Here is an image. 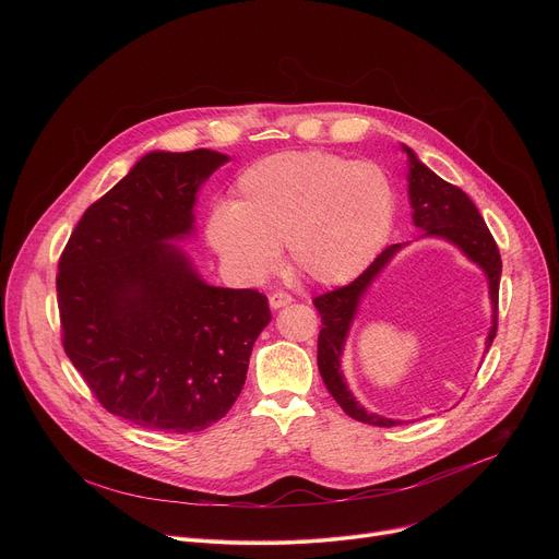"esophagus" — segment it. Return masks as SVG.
Returning a JSON list of instances; mask_svg holds the SVG:
<instances>
[{
    "label": "esophagus",
    "mask_w": 559,
    "mask_h": 559,
    "mask_svg": "<svg viewBox=\"0 0 559 559\" xmlns=\"http://www.w3.org/2000/svg\"><path fill=\"white\" fill-rule=\"evenodd\" d=\"M292 296L289 294H285V292H274L272 296H270V307L272 309H281V307H287V305H292Z\"/></svg>",
    "instance_id": "34e87169"
}]
</instances>
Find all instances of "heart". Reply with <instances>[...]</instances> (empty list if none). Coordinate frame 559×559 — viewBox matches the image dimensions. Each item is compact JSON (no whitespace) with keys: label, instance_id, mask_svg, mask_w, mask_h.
Returning a JSON list of instances; mask_svg holds the SVG:
<instances>
[{"label":"heart","instance_id":"1","mask_svg":"<svg viewBox=\"0 0 559 559\" xmlns=\"http://www.w3.org/2000/svg\"><path fill=\"white\" fill-rule=\"evenodd\" d=\"M395 192L373 164L330 152H281L236 177L231 203H216L205 238L225 270L257 285L281 265V246L298 274L336 287L358 278L393 227Z\"/></svg>","mask_w":559,"mask_h":559}]
</instances>
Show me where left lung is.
Segmentation results:
<instances>
[{"label": "left lung", "instance_id": "8db88e82", "mask_svg": "<svg viewBox=\"0 0 559 559\" xmlns=\"http://www.w3.org/2000/svg\"><path fill=\"white\" fill-rule=\"evenodd\" d=\"M407 154V181H409V205L412 218L418 229H423L420 238H440L449 246L457 248L471 263L480 267L489 283V298H491V330L487 336V349L491 347L498 330V292H500V274L502 261L500 250L493 241V236L483 221L480 212L473 205V201L455 186L440 179L433 170H429L418 154L403 143ZM407 248V243L389 246L354 283L334 289L313 298L316 309L321 311V334H318V371H321L325 386L334 395V401L343 407L347 416L358 423L376 425V427H393L403 420L384 418L380 414L367 412L347 386L343 376L341 362L347 336L358 316V307L373 285V281L384 272V267L393 261V257Z\"/></svg>", "mask_w": 559, "mask_h": 559}]
</instances>
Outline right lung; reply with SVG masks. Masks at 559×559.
I'll return each mask as SVG.
<instances>
[{
  "mask_svg": "<svg viewBox=\"0 0 559 559\" xmlns=\"http://www.w3.org/2000/svg\"><path fill=\"white\" fill-rule=\"evenodd\" d=\"M227 162L205 147L143 154L84 212L59 259L70 362L110 414L145 429L221 420L272 321L263 294L205 283L177 246L194 236L201 186Z\"/></svg>",
  "mask_w": 559,
  "mask_h": 559,
  "instance_id": "obj_1",
  "label": "right lung"
}]
</instances>
